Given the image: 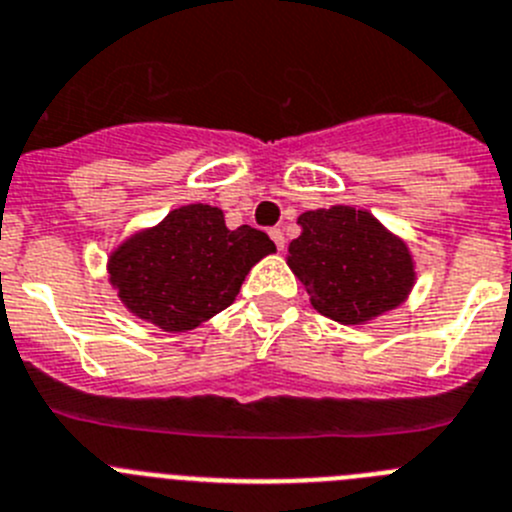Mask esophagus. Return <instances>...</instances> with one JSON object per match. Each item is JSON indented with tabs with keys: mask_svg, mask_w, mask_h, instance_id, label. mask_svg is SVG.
Returning <instances> with one entry per match:
<instances>
[{
	"mask_svg": "<svg viewBox=\"0 0 512 512\" xmlns=\"http://www.w3.org/2000/svg\"><path fill=\"white\" fill-rule=\"evenodd\" d=\"M270 239H273L275 242V247H278V250H283L285 247V237H283V229H270Z\"/></svg>",
	"mask_w": 512,
	"mask_h": 512,
	"instance_id": "obj_1",
	"label": "esophagus"
}]
</instances>
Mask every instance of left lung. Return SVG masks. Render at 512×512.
Segmentation results:
<instances>
[{
	"instance_id": "left-lung-1",
	"label": "left lung",
	"mask_w": 512,
	"mask_h": 512,
	"mask_svg": "<svg viewBox=\"0 0 512 512\" xmlns=\"http://www.w3.org/2000/svg\"><path fill=\"white\" fill-rule=\"evenodd\" d=\"M301 237L288 245V267L306 285L311 306L339 324H367L393 311L416 283L403 239L354 206L303 211Z\"/></svg>"
}]
</instances>
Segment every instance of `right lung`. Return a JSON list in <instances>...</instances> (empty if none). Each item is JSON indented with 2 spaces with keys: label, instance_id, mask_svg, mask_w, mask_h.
<instances>
[{
  "label": "right lung",
  "instance_id": "1",
  "mask_svg": "<svg viewBox=\"0 0 512 512\" xmlns=\"http://www.w3.org/2000/svg\"><path fill=\"white\" fill-rule=\"evenodd\" d=\"M270 252L273 239L260 229H229L222 209L188 204L124 239L107 270L132 316L178 334L232 306L252 265Z\"/></svg>",
  "mask_w": 512,
  "mask_h": 512
}]
</instances>
